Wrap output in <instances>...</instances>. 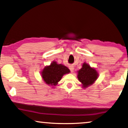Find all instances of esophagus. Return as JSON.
<instances>
[{
    "label": "esophagus",
    "mask_w": 128,
    "mask_h": 128,
    "mask_svg": "<svg viewBox=\"0 0 128 128\" xmlns=\"http://www.w3.org/2000/svg\"><path fill=\"white\" fill-rule=\"evenodd\" d=\"M69 68H70V71H71V72H73L74 71V67L73 66H69Z\"/></svg>",
    "instance_id": "1"
}]
</instances>
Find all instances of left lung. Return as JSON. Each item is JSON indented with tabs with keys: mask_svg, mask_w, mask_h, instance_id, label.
Returning a JSON list of instances; mask_svg holds the SVG:
<instances>
[{
	"mask_svg": "<svg viewBox=\"0 0 128 128\" xmlns=\"http://www.w3.org/2000/svg\"><path fill=\"white\" fill-rule=\"evenodd\" d=\"M98 76L99 74L95 68L91 67L86 62H84L82 68L78 70V79L84 88H86L94 83L98 79Z\"/></svg>",
	"mask_w": 128,
	"mask_h": 128,
	"instance_id": "8db88e82",
	"label": "left lung"
}]
</instances>
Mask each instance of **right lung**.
I'll use <instances>...</instances> for the list:
<instances>
[{
  "label": "right lung",
  "mask_w": 128,
  "mask_h": 128,
  "mask_svg": "<svg viewBox=\"0 0 128 128\" xmlns=\"http://www.w3.org/2000/svg\"><path fill=\"white\" fill-rule=\"evenodd\" d=\"M70 70L66 66L53 62L49 66H46L41 72L43 80L49 86L54 87L58 84L63 75L69 74Z\"/></svg>",
  "instance_id": "1"
}]
</instances>
